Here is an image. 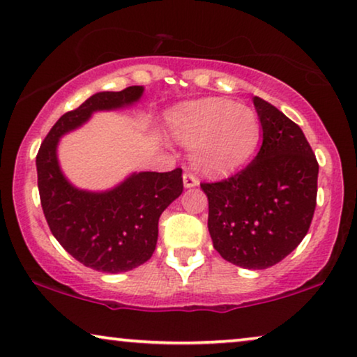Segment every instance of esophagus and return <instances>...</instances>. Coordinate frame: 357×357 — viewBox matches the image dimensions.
Listing matches in <instances>:
<instances>
[{"label":"esophagus","mask_w":357,"mask_h":357,"mask_svg":"<svg viewBox=\"0 0 357 357\" xmlns=\"http://www.w3.org/2000/svg\"><path fill=\"white\" fill-rule=\"evenodd\" d=\"M183 179H184V188H196V186H199V178L194 173H184V176H183Z\"/></svg>","instance_id":"esophagus-1"}]
</instances>
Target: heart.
<instances>
[{
  "label": "heart",
  "instance_id": "1",
  "mask_svg": "<svg viewBox=\"0 0 357 357\" xmlns=\"http://www.w3.org/2000/svg\"><path fill=\"white\" fill-rule=\"evenodd\" d=\"M183 144L192 145V160L207 171H227L250 158L259 139V122L248 107L225 99L189 104L171 119Z\"/></svg>",
  "mask_w": 357,
  "mask_h": 357
}]
</instances>
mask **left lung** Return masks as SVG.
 I'll return each mask as SVG.
<instances>
[{"label":"left lung","instance_id":"obj_1","mask_svg":"<svg viewBox=\"0 0 357 357\" xmlns=\"http://www.w3.org/2000/svg\"><path fill=\"white\" fill-rule=\"evenodd\" d=\"M263 144L230 178L201 183L208 199V234L223 259L266 269L297 248L317 207L318 161L296 122L258 96Z\"/></svg>","mask_w":357,"mask_h":357}]
</instances>
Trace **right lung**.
<instances>
[{
	"instance_id": "1",
	"label": "right lung",
	"mask_w": 357,
	"mask_h": 357,
	"mask_svg": "<svg viewBox=\"0 0 357 357\" xmlns=\"http://www.w3.org/2000/svg\"><path fill=\"white\" fill-rule=\"evenodd\" d=\"M142 93V86H129L94 94L55 122L36 158L42 211L52 235L75 259L102 273H126L151 258L160 215L183 192V169L132 174L112 191L94 194L66 181L55 150L60 137L86 122L94 111L127 106Z\"/></svg>"
}]
</instances>
